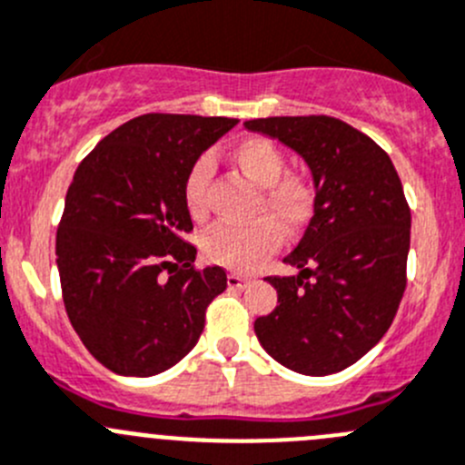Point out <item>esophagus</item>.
I'll return each instance as SVG.
<instances>
[{
    "label": "esophagus",
    "mask_w": 465,
    "mask_h": 465,
    "mask_svg": "<svg viewBox=\"0 0 465 465\" xmlns=\"http://www.w3.org/2000/svg\"><path fill=\"white\" fill-rule=\"evenodd\" d=\"M247 282H250V277H245V274H238V272L227 274L229 288H242V286H247Z\"/></svg>",
    "instance_id": "esophagus-1"
}]
</instances>
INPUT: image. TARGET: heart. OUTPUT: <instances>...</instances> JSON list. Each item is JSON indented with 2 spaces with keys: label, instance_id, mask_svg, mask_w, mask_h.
<instances>
[{
  "label": "heart",
  "instance_id": "b5f03b06",
  "mask_svg": "<svg viewBox=\"0 0 465 465\" xmlns=\"http://www.w3.org/2000/svg\"><path fill=\"white\" fill-rule=\"evenodd\" d=\"M232 161L247 179L263 188L256 204L259 218L252 224H218L202 241L206 259L232 270H254L268 254L282 245V224L286 232H297L311 220L315 209L313 186L300 174L286 173V154L263 136H250L232 147ZM211 179L209 159H197L183 182V202L195 220L206 215V188Z\"/></svg>",
  "mask_w": 465,
  "mask_h": 465
}]
</instances>
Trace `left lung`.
<instances>
[{"mask_svg":"<svg viewBox=\"0 0 465 465\" xmlns=\"http://www.w3.org/2000/svg\"><path fill=\"white\" fill-rule=\"evenodd\" d=\"M309 163L315 209L286 256L297 277H268L272 313L254 322L265 352L302 375H331L381 341L407 288L411 209L393 161L372 138L329 115L247 120Z\"/></svg>","mask_w":465,"mask_h":465,"instance_id":"obj_1","label":"left lung"}]
</instances>
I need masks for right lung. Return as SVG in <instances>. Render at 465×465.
Instances as JSON below:
<instances>
[{
	"instance_id": "add662e5",
	"label": "right lung",
	"mask_w": 465,
	"mask_h": 465,
	"mask_svg": "<svg viewBox=\"0 0 465 465\" xmlns=\"http://www.w3.org/2000/svg\"><path fill=\"white\" fill-rule=\"evenodd\" d=\"M238 120L145 113L108 134L72 177L56 232L63 304L108 371L150 377L182 361L227 288L197 268L183 182Z\"/></svg>"
}]
</instances>
